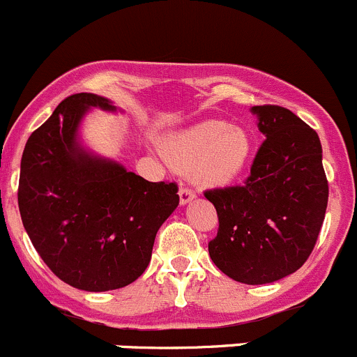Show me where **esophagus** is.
Returning <instances> with one entry per match:
<instances>
[{
	"label": "esophagus",
	"instance_id": "obj_1",
	"mask_svg": "<svg viewBox=\"0 0 357 357\" xmlns=\"http://www.w3.org/2000/svg\"><path fill=\"white\" fill-rule=\"evenodd\" d=\"M195 199V194L194 190L190 188H181L179 190V202H181L183 206L188 204V202H192Z\"/></svg>",
	"mask_w": 357,
	"mask_h": 357
}]
</instances>
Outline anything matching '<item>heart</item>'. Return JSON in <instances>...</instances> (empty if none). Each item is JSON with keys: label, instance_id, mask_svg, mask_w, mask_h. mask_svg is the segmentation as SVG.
I'll return each mask as SVG.
<instances>
[{"label": "heart", "instance_id": "b5f03b06", "mask_svg": "<svg viewBox=\"0 0 357 357\" xmlns=\"http://www.w3.org/2000/svg\"><path fill=\"white\" fill-rule=\"evenodd\" d=\"M163 151L172 167L192 172L201 186L216 188L234 183L248 169L254 139L243 126L206 119L172 135Z\"/></svg>", "mask_w": 357, "mask_h": 357}]
</instances>
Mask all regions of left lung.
Masks as SVG:
<instances>
[{
    "mask_svg": "<svg viewBox=\"0 0 357 357\" xmlns=\"http://www.w3.org/2000/svg\"><path fill=\"white\" fill-rule=\"evenodd\" d=\"M264 142L245 185L206 190L218 234L209 257L229 278L271 284L310 257L328 208L322 146L314 128L278 105H255Z\"/></svg>",
    "mask_w": 357,
    "mask_h": 357,
    "instance_id": "obj_1",
    "label": "left lung"
}]
</instances>
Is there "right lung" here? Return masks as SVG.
<instances>
[{
  "instance_id": "1",
  "label": "right lung",
  "mask_w": 357,
  "mask_h": 357,
  "mask_svg": "<svg viewBox=\"0 0 357 357\" xmlns=\"http://www.w3.org/2000/svg\"><path fill=\"white\" fill-rule=\"evenodd\" d=\"M91 107L111 100L77 93L29 135L21 160L19 211L33 246L65 284L121 289L144 273L162 224L178 208L176 183H151L79 141Z\"/></svg>"
}]
</instances>
